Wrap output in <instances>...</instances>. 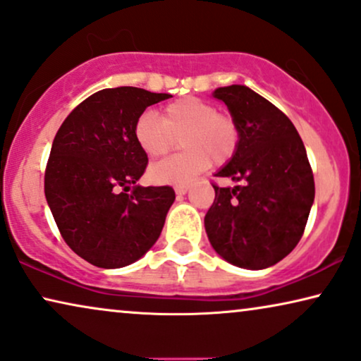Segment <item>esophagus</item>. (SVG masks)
<instances>
[{
  "label": "esophagus",
  "mask_w": 361,
  "mask_h": 361,
  "mask_svg": "<svg viewBox=\"0 0 361 361\" xmlns=\"http://www.w3.org/2000/svg\"><path fill=\"white\" fill-rule=\"evenodd\" d=\"M190 186L188 185H180V186H175V193L178 196H185L186 193H188Z\"/></svg>",
  "instance_id": "esophagus-1"
}]
</instances>
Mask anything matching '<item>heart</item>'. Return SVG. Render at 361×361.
Here are the masks:
<instances>
[{
    "mask_svg": "<svg viewBox=\"0 0 361 361\" xmlns=\"http://www.w3.org/2000/svg\"><path fill=\"white\" fill-rule=\"evenodd\" d=\"M133 137L150 158L165 155L180 140L185 152L148 168V180L157 185H185L201 175L209 163L224 165L239 145V128L233 117L218 114L213 104L183 97L168 104L161 117L143 112L133 125Z\"/></svg>",
    "mask_w": 361,
    "mask_h": 361,
    "instance_id": "heart-1",
    "label": "heart"
}]
</instances>
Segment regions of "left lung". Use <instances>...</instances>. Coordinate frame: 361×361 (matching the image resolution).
I'll return each instance as SVG.
<instances>
[{
	"label": "left lung",
	"mask_w": 361,
	"mask_h": 361,
	"mask_svg": "<svg viewBox=\"0 0 361 361\" xmlns=\"http://www.w3.org/2000/svg\"><path fill=\"white\" fill-rule=\"evenodd\" d=\"M213 97L224 102L239 128L236 153L214 176L241 185H213L206 234L233 266L271 267L300 241L314 204V175L304 142L284 112L246 85L218 87Z\"/></svg>",
	"instance_id": "1"
}]
</instances>
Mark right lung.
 <instances>
[{
    "mask_svg": "<svg viewBox=\"0 0 361 361\" xmlns=\"http://www.w3.org/2000/svg\"><path fill=\"white\" fill-rule=\"evenodd\" d=\"M170 97L138 87L99 90L56 133L46 200L67 246L92 266H130L160 238L175 191L137 185L148 158L133 125L147 107Z\"/></svg>",
    "mask_w": 361,
    "mask_h": 361,
    "instance_id": "1",
    "label": "right lung"
}]
</instances>
